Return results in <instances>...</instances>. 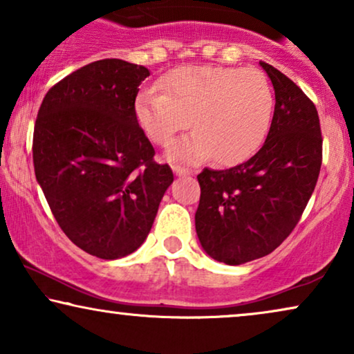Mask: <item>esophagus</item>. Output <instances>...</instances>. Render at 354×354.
<instances>
[{
	"label": "esophagus",
	"instance_id": "1",
	"mask_svg": "<svg viewBox=\"0 0 354 354\" xmlns=\"http://www.w3.org/2000/svg\"><path fill=\"white\" fill-rule=\"evenodd\" d=\"M172 171H174V174H176L177 177H185V176H190V171H187V169H182V167H178V166H174L172 167Z\"/></svg>",
	"mask_w": 354,
	"mask_h": 354
}]
</instances>
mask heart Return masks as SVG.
<instances>
[{"label":"heart","mask_w":354,"mask_h":354,"mask_svg":"<svg viewBox=\"0 0 354 354\" xmlns=\"http://www.w3.org/2000/svg\"><path fill=\"white\" fill-rule=\"evenodd\" d=\"M164 93L145 90L135 115L151 142L167 145L176 133L195 127L166 149L171 162L198 164L214 158L236 164L250 158L268 133L274 95L263 72L217 66H188L159 82Z\"/></svg>","instance_id":"heart-1"}]
</instances>
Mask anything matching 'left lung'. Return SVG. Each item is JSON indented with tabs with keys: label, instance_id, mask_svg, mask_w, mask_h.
Segmentation results:
<instances>
[{
	"label": "left lung",
	"instance_id": "1",
	"mask_svg": "<svg viewBox=\"0 0 354 354\" xmlns=\"http://www.w3.org/2000/svg\"><path fill=\"white\" fill-rule=\"evenodd\" d=\"M272 82L275 108L268 138L248 161L205 169L198 182L196 235L206 254L240 266L272 253L298 224L322 164L316 106L297 84L259 62Z\"/></svg>",
	"mask_w": 354,
	"mask_h": 354
}]
</instances>
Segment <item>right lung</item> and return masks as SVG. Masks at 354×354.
<instances>
[{"instance_id":"right-lung-1","label":"right lung","mask_w":354,"mask_h":354,"mask_svg":"<svg viewBox=\"0 0 354 354\" xmlns=\"http://www.w3.org/2000/svg\"><path fill=\"white\" fill-rule=\"evenodd\" d=\"M149 75L122 59L86 64L50 88L33 130V167L72 243L100 259L138 250L174 182L154 161L135 98Z\"/></svg>"}]
</instances>
